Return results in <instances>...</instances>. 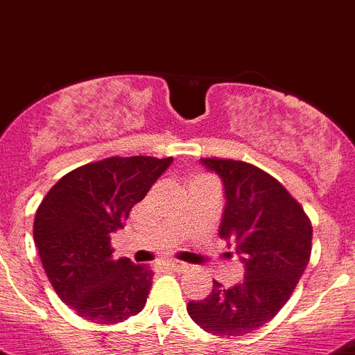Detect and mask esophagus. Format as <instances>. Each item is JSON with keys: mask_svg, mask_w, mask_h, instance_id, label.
<instances>
[{"mask_svg": "<svg viewBox=\"0 0 355 355\" xmlns=\"http://www.w3.org/2000/svg\"><path fill=\"white\" fill-rule=\"evenodd\" d=\"M166 267L171 270H177V272H185V270L189 269V265L182 263V261H177V260H168L166 261Z\"/></svg>", "mask_w": 355, "mask_h": 355, "instance_id": "obj_1", "label": "esophagus"}]
</instances>
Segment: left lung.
<instances>
[{
  "instance_id": "1",
  "label": "left lung",
  "mask_w": 355,
  "mask_h": 355,
  "mask_svg": "<svg viewBox=\"0 0 355 355\" xmlns=\"http://www.w3.org/2000/svg\"><path fill=\"white\" fill-rule=\"evenodd\" d=\"M219 175L226 205L219 235L244 263V281L225 288L214 281L189 317L214 336H242L272 320L304 272L313 228L302 207L269 173L232 159H200Z\"/></svg>"
}]
</instances>
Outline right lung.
<instances>
[{"label":"right lung","instance_id":"1","mask_svg":"<svg viewBox=\"0 0 355 355\" xmlns=\"http://www.w3.org/2000/svg\"><path fill=\"white\" fill-rule=\"evenodd\" d=\"M173 157H110L76 168L49 189L37 210L33 239L54 292L79 317L118 324L146 304L154 272L114 260L111 233L123 228Z\"/></svg>","mask_w":355,"mask_h":355}]
</instances>
